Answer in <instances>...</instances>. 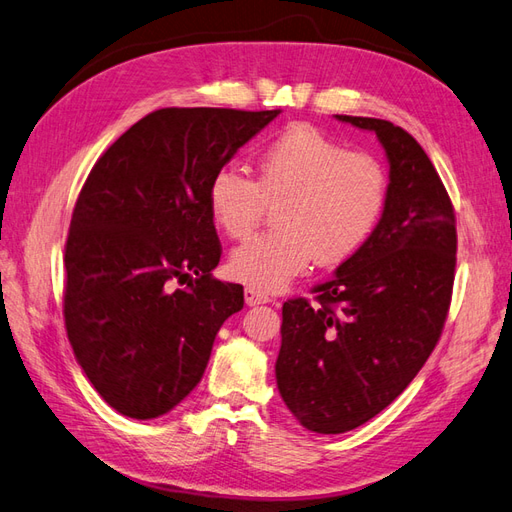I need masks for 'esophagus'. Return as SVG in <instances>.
<instances>
[{"label":"esophagus","mask_w":512,"mask_h":512,"mask_svg":"<svg viewBox=\"0 0 512 512\" xmlns=\"http://www.w3.org/2000/svg\"><path fill=\"white\" fill-rule=\"evenodd\" d=\"M271 297L267 293H262L260 288L254 286H247L245 288V303L247 306H258V303H269Z\"/></svg>","instance_id":"1"}]
</instances>
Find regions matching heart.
Instances as JSON below:
<instances>
[{
	"label": "heart",
	"instance_id": "obj_1",
	"mask_svg": "<svg viewBox=\"0 0 512 512\" xmlns=\"http://www.w3.org/2000/svg\"><path fill=\"white\" fill-rule=\"evenodd\" d=\"M275 230L230 256V273L260 290H278L316 260H349L375 232L388 202V172L368 153L347 150L306 122L290 124L256 155V181L224 165L209 183L213 222L230 239L252 237L275 204Z\"/></svg>",
	"mask_w": 512,
	"mask_h": 512
}]
</instances>
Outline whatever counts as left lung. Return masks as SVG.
I'll return each instance as SVG.
<instances>
[{
	"mask_svg": "<svg viewBox=\"0 0 512 512\" xmlns=\"http://www.w3.org/2000/svg\"><path fill=\"white\" fill-rule=\"evenodd\" d=\"M375 131L390 161L375 232L306 297L282 306L275 379L308 431H353L418 375L444 331L457 267V217L422 146L379 118L336 116Z\"/></svg>",
	"mask_w": 512,
	"mask_h": 512,
	"instance_id": "left-lung-1",
	"label": "left lung"
}]
</instances>
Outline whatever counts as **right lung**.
I'll use <instances>...</instances> for the list:
<instances>
[{
    "instance_id": "1",
    "label": "right lung",
    "mask_w": 512,
    "mask_h": 512,
    "mask_svg": "<svg viewBox=\"0 0 512 512\" xmlns=\"http://www.w3.org/2000/svg\"><path fill=\"white\" fill-rule=\"evenodd\" d=\"M280 109L163 107L94 163L64 245V325L94 390L150 420L200 383L243 286L222 258L209 183Z\"/></svg>"
}]
</instances>
